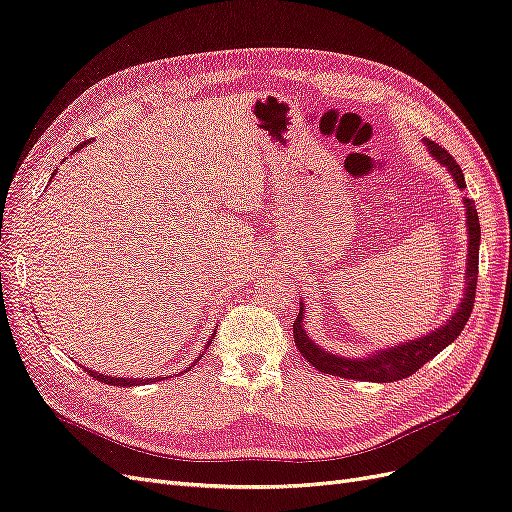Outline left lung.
Listing matches in <instances>:
<instances>
[{
    "label": "left lung",
    "instance_id": "obj_1",
    "mask_svg": "<svg viewBox=\"0 0 512 512\" xmlns=\"http://www.w3.org/2000/svg\"><path fill=\"white\" fill-rule=\"evenodd\" d=\"M424 146L431 157L446 168L448 174L454 178V183L463 191L465 178L459 168V163L450 157L448 150L441 148L439 144L424 140ZM465 204V224H467V262H465V288L463 297L459 301L457 310L450 314L446 323H441L433 331H428L426 336L413 338L407 342L394 344V347H385L379 351H372L362 357H344L338 353H331L327 349H321L310 334L303 327V319H306V306L299 301V314L293 323V336L299 353L308 359V362L331 377L342 379H355V381H375V383H392L411 377L413 372L422 368L428 359H433L439 351H444L448 344L459 338L463 331L469 314L474 308L476 299V280H478V250H480V222L476 213L474 200L463 198Z\"/></svg>",
    "mask_w": 512,
    "mask_h": 512
}]
</instances>
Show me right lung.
<instances>
[{
  "label": "right lung",
  "instance_id": "1",
  "mask_svg": "<svg viewBox=\"0 0 512 512\" xmlns=\"http://www.w3.org/2000/svg\"><path fill=\"white\" fill-rule=\"evenodd\" d=\"M84 146H86V142H84V144H79V146L73 150V153H77V150H81V148H84ZM55 172H58V170H55ZM51 178H53V176H51ZM213 338H215V334H211V336H209V340H206V344H204L202 353L198 355V359H196V362H193L191 366H196V364L200 362V357L204 355V351H206V349H209V344L213 342ZM191 366H189V368H191ZM189 368H185V372H187ZM86 372H90V377H94L96 381H103V383H107V385H120V388H133V385H146V383H153V381H163V379H168V377H165V375H161V377H150V379L112 377V375H103V372H96V370H90V368H86Z\"/></svg>",
  "mask_w": 512,
  "mask_h": 512
}]
</instances>
